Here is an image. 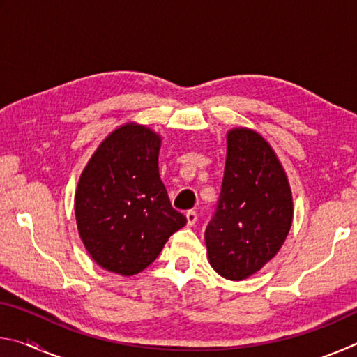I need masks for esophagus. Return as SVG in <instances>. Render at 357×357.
<instances>
[{
    "label": "esophagus",
    "mask_w": 357,
    "mask_h": 357,
    "mask_svg": "<svg viewBox=\"0 0 357 357\" xmlns=\"http://www.w3.org/2000/svg\"><path fill=\"white\" fill-rule=\"evenodd\" d=\"M185 219H187V225L192 227V225H195V223H197L198 215H197L195 211H187V213H185Z\"/></svg>",
    "instance_id": "34e87169"
}]
</instances>
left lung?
Masks as SVG:
<instances>
[{
    "mask_svg": "<svg viewBox=\"0 0 357 357\" xmlns=\"http://www.w3.org/2000/svg\"><path fill=\"white\" fill-rule=\"evenodd\" d=\"M293 222V197L274 149L255 130L227 134L222 190L204 231L217 274L244 280L273 259Z\"/></svg>",
    "mask_w": 357,
    "mask_h": 357,
    "instance_id": "left-lung-1",
    "label": "left lung"
}]
</instances>
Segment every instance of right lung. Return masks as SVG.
Masks as SVG:
<instances>
[{"label":"right lung","mask_w":357,"mask_h":357,"mask_svg":"<svg viewBox=\"0 0 357 357\" xmlns=\"http://www.w3.org/2000/svg\"><path fill=\"white\" fill-rule=\"evenodd\" d=\"M160 142L146 126H121L99 144L78 181V233L94 261L110 273H142L187 223L160 179Z\"/></svg>","instance_id":"right-lung-1"}]
</instances>
